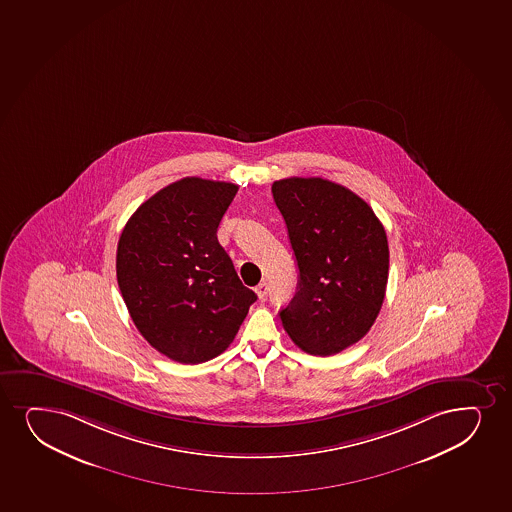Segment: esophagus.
I'll return each instance as SVG.
<instances>
[{"instance_id":"1","label":"esophagus","mask_w":512,"mask_h":512,"mask_svg":"<svg viewBox=\"0 0 512 512\" xmlns=\"http://www.w3.org/2000/svg\"><path fill=\"white\" fill-rule=\"evenodd\" d=\"M255 293L259 296V300H265V296L269 293V286H267V283H260L259 286L255 288Z\"/></svg>"}]
</instances>
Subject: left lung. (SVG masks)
<instances>
[{
  "mask_svg": "<svg viewBox=\"0 0 512 512\" xmlns=\"http://www.w3.org/2000/svg\"><path fill=\"white\" fill-rule=\"evenodd\" d=\"M272 197L300 271L279 313L284 331L310 355H336L370 331L384 303V226L365 200L324 178L274 181Z\"/></svg>",
  "mask_w": 512,
  "mask_h": 512,
  "instance_id": "left-lung-1",
  "label": "left lung"
}]
</instances>
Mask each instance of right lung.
I'll return each instance as SVG.
<instances>
[{"instance_id":"add662e5","label":"right lung","mask_w":512,"mask_h":512,"mask_svg":"<svg viewBox=\"0 0 512 512\" xmlns=\"http://www.w3.org/2000/svg\"><path fill=\"white\" fill-rule=\"evenodd\" d=\"M236 192L188 176L145 200L121 231L116 277L133 324L178 363L221 355L257 300L217 241Z\"/></svg>"}]
</instances>
